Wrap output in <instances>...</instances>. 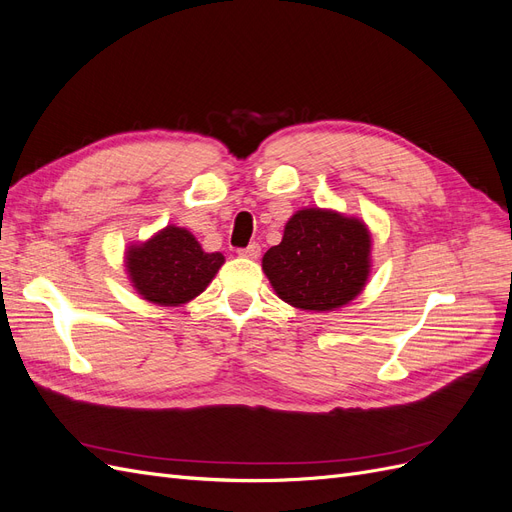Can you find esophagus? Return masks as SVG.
<instances>
[{
	"mask_svg": "<svg viewBox=\"0 0 512 512\" xmlns=\"http://www.w3.org/2000/svg\"><path fill=\"white\" fill-rule=\"evenodd\" d=\"M239 256H243V258H258L260 256V245L258 243H250L247 247H241Z\"/></svg>",
	"mask_w": 512,
	"mask_h": 512,
	"instance_id": "1",
	"label": "esophagus"
}]
</instances>
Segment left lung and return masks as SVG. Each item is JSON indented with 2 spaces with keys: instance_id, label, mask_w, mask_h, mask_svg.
<instances>
[{
  "instance_id": "8db88e82",
  "label": "left lung",
  "mask_w": 512,
  "mask_h": 512,
  "mask_svg": "<svg viewBox=\"0 0 512 512\" xmlns=\"http://www.w3.org/2000/svg\"><path fill=\"white\" fill-rule=\"evenodd\" d=\"M369 247L363 222L333 211L303 209L288 220L282 243L262 258V269L286 303L329 312L363 290Z\"/></svg>"
}]
</instances>
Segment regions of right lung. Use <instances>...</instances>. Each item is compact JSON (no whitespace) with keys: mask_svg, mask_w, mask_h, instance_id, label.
I'll return each mask as SVG.
<instances>
[{"mask_svg":"<svg viewBox=\"0 0 512 512\" xmlns=\"http://www.w3.org/2000/svg\"><path fill=\"white\" fill-rule=\"evenodd\" d=\"M220 252L207 254L185 228L168 226L143 245L130 247L128 271L138 294L158 305L198 297L222 267Z\"/></svg>","mask_w":512,"mask_h":512,"instance_id":"right-lung-1","label":"right lung"}]
</instances>
